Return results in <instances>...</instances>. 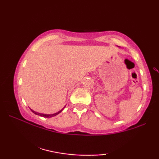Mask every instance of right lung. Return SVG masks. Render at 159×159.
Masks as SVG:
<instances>
[{"instance_id": "add662e5", "label": "right lung", "mask_w": 159, "mask_h": 159, "mask_svg": "<svg viewBox=\"0 0 159 159\" xmlns=\"http://www.w3.org/2000/svg\"><path fill=\"white\" fill-rule=\"evenodd\" d=\"M64 108H62V109L61 110V111H58L57 113H55V114H40V113H38V112L34 111H32V109H31V111H32V112L34 113V114H37V115H39V116H43V117H46V118H50V117H53V116H56V115L58 114H59V113L61 112L62 111H63V109H64Z\"/></svg>"}]
</instances>
